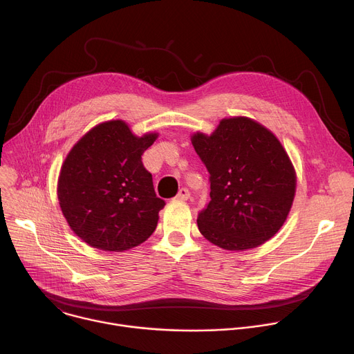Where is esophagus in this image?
Here are the masks:
<instances>
[{
	"label": "esophagus",
	"instance_id": "1",
	"mask_svg": "<svg viewBox=\"0 0 354 354\" xmlns=\"http://www.w3.org/2000/svg\"><path fill=\"white\" fill-rule=\"evenodd\" d=\"M189 197H190V192H189V189H186V187H182V189L178 192V194L175 196V198H176V200H180V201L187 200Z\"/></svg>",
	"mask_w": 354,
	"mask_h": 354
}]
</instances>
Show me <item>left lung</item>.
Listing matches in <instances>:
<instances>
[{"instance_id":"obj_1","label":"left lung","mask_w":354,"mask_h":354,"mask_svg":"<svg viewBox=\"0 0 354 354\" xmlns=\"http://www.w3.org/2000/svg\"><path fill=\"white\" fill-rule=\"evenodd\" d=\"M210 174V201L197 227L228 250L257 248L284 224L295 193V174L280 141L248 118L220 122L212 136L192 137Z\"/></svg>"}]
</instances>
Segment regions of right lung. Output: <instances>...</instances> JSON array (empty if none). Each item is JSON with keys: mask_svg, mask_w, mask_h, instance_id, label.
<instances>
[{"mask_svg": "<svg viewBox=\"0 0 354 354\" xmlns=\"http://www.w3.org/2000/svg\"><path fill=\"white\" fill-rule=\"evenodd\" d=\"M157 134L136 137L122 120L100 123L70 151L57 194L71 230L88 245L122 252L157 228L165 201L157 197L141 156Z\"/></svg>", "mask_w": 354, "mask_h": 354, "instance_id": "right-lung-1", "label": "right lung"}]
</instances>
